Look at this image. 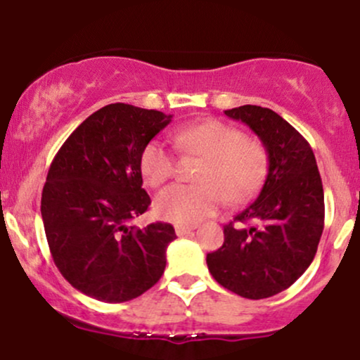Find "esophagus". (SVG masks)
Segmentation results:
<instances>
[{"mask_svg": "<svg viewBox=\"0 0 360 360\" xmlns=\"http://www.w3.org/2000/svg\"><path fill=\"white\" fill-rule=\"evenodd\" d=\"M195 229L194 226H176V234L177 236H188Z\"/></svg>", "mask_w": 360, "mask_h": 360, "instance_id": "1", "label": "esophagus"}]
</instances>
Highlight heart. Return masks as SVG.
Listing matches in <instances>:
<instances>
[{
  "label": "heart",
  "instance_id": "1",
  "mask_svg": "<svg viewBox=\"0 0 360 360\" xmlns=\"http://www.w3.org/2000/svg\"><path fill=\"white\" fill-rule=\"evenodd\" d=\"M172 141L181 153L202 158L194 176L198 184H174L158 195V214L174 224H195L214 216L224 195L234 204L249 201L267 176L266 148L227 122L206 120L181 126ZM139 166L144 183L158 188L172 176L174 158L162 141L153 139L141 153Z\"/></svg>",
  "mask_w": 360,
  "mask_h": 360
}]
</instances>
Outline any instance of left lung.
Segmentation results:
<instances>
[{"mask_svg": "<svg viewBox=\"0 0 360 360\" xmlns=\"http://www.w3.org/2000/svg\"><path fill=\"white\" fill-rule=\"evenodd\" d=\"M224 115L251 127L269 167L261 193L224 226V244L206 262L222 288L266 299L311 266L324 229V189L309 143L277 112L245 104Z\"/></svg>", "mask_w": 360, "mask_h": 360, "instance_id": "1", "label": "left lung"}]
</instances>
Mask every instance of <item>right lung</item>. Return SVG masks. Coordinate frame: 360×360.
I'll list each match as a JSON object with an SVG mask.
<instances>
[{
    "instance_id": "1",
    "label": "right lung",
    "mask_w": 360,
    "mask_h": 360,
    "mask_svg": "<svg viewBox=\"0 0 360 360\" xmlns=\"http://www.w3.org/2000/svg\"><path fill=\"white\" fill-rule=\"evenodd\" d=\"M172 115L108 104L72 131L54 156L41 195L53 261L75 289L126 302L151 289L166 267L174 227L131 226L148 211L141 153Z\"/></svg>"
}]
</instances>
